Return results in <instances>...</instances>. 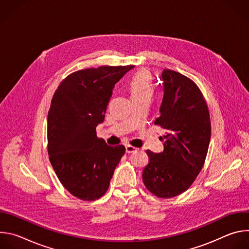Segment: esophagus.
<instances>
[{
    "mask_svg": "<svg viewBox=\"0 0 249 249\" xmlns=\"http://www.w3.org/2000/svg\"><path fill=\"white\" fill-rule=\"evenodd\" d=\"M138 149L136 147H133V146H130V145H127L126 146V153L128 154H132L134 152H137Z\"/></svg>",
    "mask_w": 249,
    "mask_h": 249,
    "instance_id": "34e87169",
    "label": "esophagus"
}]
</instances>
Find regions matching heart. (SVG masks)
I'll return each instance as SVG.
<instances>
[{
    "label": "heart",
    "mask_w": 249,
    "mask_h": 249,
    "mask_svg": "<svg viewBox=\"0 0 249 249\" xmlns=\"http://www.w3.org/2000/svg\"><path fill=\"white\" fill-rule=\"evenodd\" d=\"M130 93L133 99L144 96H152L153 83L151 76L146 71H140L136 73L129 81L128 84Z\"/></svg>",
    "instance_id": "obj_1"
}]
</instances>
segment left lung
Wrapping results in <instances>:
<instances>
[{
    "label": "left lung",
    "instance_id": "1",
    "mask_svg": "<svg viewBox=\"0 0 249 249\" xmlns=\"http://www.w3.org/2000/svg\"><path fill=\"white\" fill-rule=\"evenodd\" d=\"M164 94L155 125L164 129V150L146 153L143 182L155 196L169 199L185 192L200 173L209 149L211 120L207 102L188 77L163 70Z\"/></svg>",
    "mask_w": 249,
    "mask_h": 249
}]
</instances>
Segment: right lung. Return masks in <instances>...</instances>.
<instances>
[{"mask_svg": "<svg viewBox=\"0 0 249 249\" xmlns=\"http://www.w3.org/2000/svg\"><path fill=\"white\" fill-rule=\"evenodd\" d=\"M134 66H101L67 76L48 111V155L62 185L73 196L94 201L107 191L125 147L96 136L115 84Z\"/></svg>", "mask_w": 249, "mask_h": 249, "instance_id": "add662e5", "label": "right lung"}]
</instances>
